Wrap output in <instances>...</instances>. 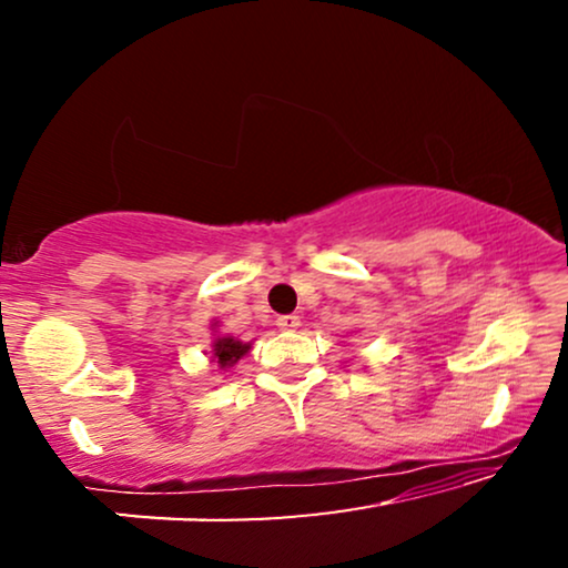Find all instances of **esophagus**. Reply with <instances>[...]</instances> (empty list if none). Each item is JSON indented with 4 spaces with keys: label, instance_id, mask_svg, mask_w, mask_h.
I'll use <instances>...</instances> for the list:
<instances>
[{
    "label": "esophagus",
    "instance_id": "1",
    "mask_svg": "<svg viewBox=\"0 0 568 568\" xmlns=\"http://www.w3.org/2000/svg\"><path fill=\"white\" fill-rule=\"evenodd\" d=\"M276 325L282 331H294L300 325V315H278L276 317Z\"/></svg>",
    "mask_w": 568,
    "mask_h": 568
}]
</instances>
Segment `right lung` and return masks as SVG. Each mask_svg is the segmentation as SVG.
<instances>
[{
  "instance_id": "add662e5",
  "label": "right lung",
  "mask_w": 568,
  "mask_h": 568,
  "mask_svg": "<svg viewBox=\"0 0 568 568\" xmlns=\"http://www.w3.org/2000/svg\"><path fill=\"white\" fill-rule=\"evenodd\" d=\"M247 348L251 344H243V341H235V338H216L214 341V359L220 367H232L240 356L247 354Z\"/></svg>"
}]
</instances>
